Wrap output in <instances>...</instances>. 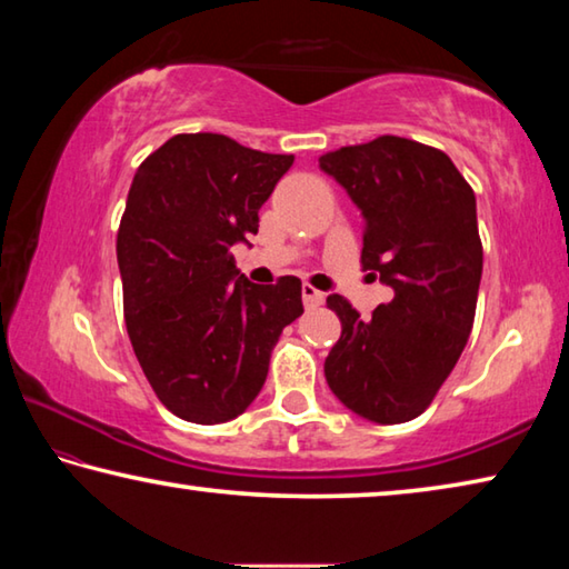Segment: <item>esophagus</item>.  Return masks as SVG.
<instances>
[{
  "label": "esophagus",
  "mask_w": 569,
  "mask_h": 569,
  "mask_svg": "<svg viewBox=\"0 0 569 569\" xmlns=\"http://www.w3.org/2000/svg\"><path fill=\"white\" fill-rule=\"evenodd\" d=\"M301 296H303V306H306V309H317V306L323 303V293L317 291V288L309 286V283H303Z\"/></svg>",
  "instance_id": "34e87169"
}]
</instances>
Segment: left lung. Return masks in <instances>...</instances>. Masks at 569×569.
Wrapping results in <instances>:
<instances>
[{"instance_id":"1","label":"left lung","mask_w":569,"mask_h":569,"mask_svg":"<svg viewBox=\"0 0 569 569\" xmlns=\"http://www.w3.org/2000/svg\"><path fill=\"white\" fill-rule=\"evenodd\" d=\"M319 167L362 210V268L395 291L372 319L329 296L341 337L323 375L359 418L408 422L453 372L473 327L483 270L476 194L443 151L402 137L341 147Z\"/></svg>"}]
</instances>
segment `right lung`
<instances>
[{
	"label": "right lung",
	"instance_id": "add662e5",
	"mask_svg": "<svg viewBox=\"0 0 569 569\" xmlns=\"http://www.w3.org/2000/svg\"><path fill=\"white\" fill-rule=\"evenodd\" d=\"M291 164L222 133H177L133 174L116 238L126 331L157 398L187 422L246 412L278 337L303 313L299 278L236 282L230 252L256 236Z\"/></svg>",
	"mask_w": 569,
	"mask_h": 569
}]
</instances>
